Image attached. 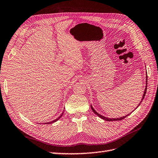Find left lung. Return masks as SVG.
<instances>
[{"label":"left lung","mask_w":158,"mask_h":158,"mask_svg":"<svg viewBox=\"0 0 158 158\" xmlns=\"http://www.w3.org/2000/svg\"><path fill=\"white\" fill-rule=\"evenodd\" d=\"M147 76H146V88H145V89H144V94H143V98H142V100H141V101H140V104L139 105V106L140 105V103L142 102V101H143V100L144 99V96H145V95H146V89H147ZM138 107V106H137ZM91 109H92V110H93V112L95 114H97V115L99 116V117H100L101 118H102V119H105V120H106V121H108V122H110V121H118V120H122L123 119H124L125 118H126L128 115H127V116H123V117H120V118H106V117H105V116H101V114H98L94 109V108L92 107L91 106Z\"/></svg>","instance_id":"1"}]
</instances>
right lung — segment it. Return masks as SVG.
Masks as SVG:
<instances>
[{
	"instance_id": "1",
	"label": "right lung",
	"mask_w": 158,
	"mask_h": 158,
	"mask_svg": "<svg viewBox=\"0 0 158 158\" xmlns=\"http://www.w3.org/2000/svg\"><path fill=\"white\" fill-rule=\"evenodd\" d=\"M63 112L62 113V114H61V115L60 116H59V117H58L57 119H54V120L53 121H52V122H48V123H46V124H50V123H53V122H56V121H57L58 120V119H59V118H60L62 116H63Z\"/></svg>"
}]
</instances>
